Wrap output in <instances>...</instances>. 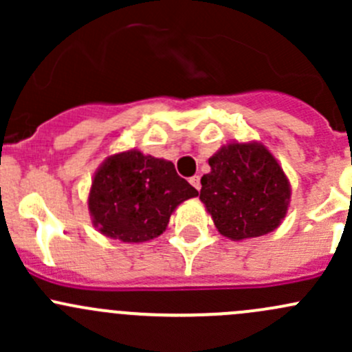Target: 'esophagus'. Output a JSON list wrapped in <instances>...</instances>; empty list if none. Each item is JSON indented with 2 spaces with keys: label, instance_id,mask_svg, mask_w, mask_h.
<instances>
[{
  "label": "esophagus",
  "instance_id": "obj_1",
  "mask_svg": "<svg viewBox=\"0 0 352 352\" xmlns=\"http://www.w3.org/2000/svg\"><path fill=\"white\" fill-rule=\"evenodd\" d=\"M189 182H190V186L194 187V189L201 190V177H199V175H194V177H190V179H189Z\"/></svg>",
  "mask_w": 352,
  "mask_h": 352
}]
</instances>
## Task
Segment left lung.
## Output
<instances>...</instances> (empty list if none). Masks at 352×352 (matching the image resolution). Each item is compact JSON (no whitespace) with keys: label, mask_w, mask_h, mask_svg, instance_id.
<instances>
[{"label":"left lung","mask_w":352,"mask_h":352,"mask_svg":"<svg viewBox=\"0 0 352 352\" xmlns=\"http://www.w3.org/2000/svg\"><path fill=\"white\" fill-rule=\"evenodd\" d=\"M201 179V199L221 235L254 239L278 228L287 211L289 184L261 144L232 143L211 160Z\"/></svg>","instance_id":"8db88e82"}]
</instances>
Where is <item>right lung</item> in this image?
I'll return each mask as SVG.
<instances>
[{"mask_svg":"<svg viewBox=\"0 0 352 352\" xmlns=\"http://www.w3.org/2000/svg\"><path fill=\"white\" fill-rule=\"evenodd\" d=\"M197 194L172 162L133 150L105 160L95 173L88 208L104 235L138 243L163 233L173 209Z\"/></svg>","mask_w":352,"mask_h":352,"instance_id":"add662e5","label":"right lung"}]
</instances>
